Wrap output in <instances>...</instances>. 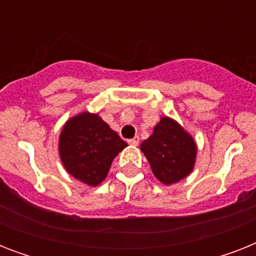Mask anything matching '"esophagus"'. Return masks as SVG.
<instances>
[{
	"label": "esophagus",
	"instance_id": "1",
	"mask_svg": "<svg viewBox=\"0 0 256 256\" xmlns=\"http://www.w3.org/2000/svg\"><path fill=\"white\" fill-rule=\"evenodd\" d=\"M128 142L130 144H132V146H136V144H140V136H134V138H132V140H128Z\"/></svg>",
	"mask_w": 256,
	"mask_h": 256
}]
</instances>
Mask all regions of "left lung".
Segmentation results:
<instances>
[{
    "label": "left lung",
    "instance_id": "8db88e82",
    "mask_svg": "<svg viewBox=\"0 0 256 256\" xmlns=\"http://www.w3.org/2000/svg\"><path fill=\"white\" fill-rule=\"evenodd\" d=\"M140 150L154 175L164 184L178 182L194 168L196 156L194 140L168 116L162 118L154 132L142 142Z\"/></svg>",
    "mask_w": 256,
    "mask_h": 256
}]
</instances>
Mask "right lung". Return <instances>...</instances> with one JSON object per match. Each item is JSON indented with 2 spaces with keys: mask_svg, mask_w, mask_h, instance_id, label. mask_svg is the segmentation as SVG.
I'll list each match as a JSON object with an SVG mask.
<instances>
[{
  "mask_svg": "<svg viewBox=\"0 0 256 256\" xmlns=\"http://www.w3.org/2000/svg\"><path fill=\"white\" fill-rule=\"evenodd\" d=\"M126 146L106 122L90 112L70 120L60 136V154L65 168L90 186L106 178L112 160Z\"/></svg>",
  "mask_w": 256,
  "mask_h": 256,
  "instance_id": "add662e5",
  "label": "right lung"
}]
</instances>
